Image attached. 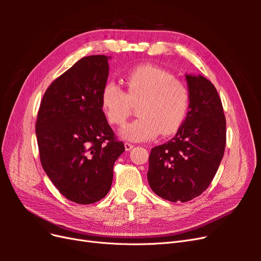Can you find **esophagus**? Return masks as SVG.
<instances>
[{
  "label": "esophagus",
  "instance_id": "34e87169",
  "mask_svg": "<svg viewBox=\"0 0 261 261\" xmlns=\"http://www.w3.org/2000/svg\"><path fill=\"white\" fill-rule=\"evenodd\" d=\"M124 146H125V149L127 150V151H129V150H132V149L134 148V145H132V144H129V143H125Z\"/></svg>",
  "mask_w": 261,
  "mask_h": 261
}]
</instances>
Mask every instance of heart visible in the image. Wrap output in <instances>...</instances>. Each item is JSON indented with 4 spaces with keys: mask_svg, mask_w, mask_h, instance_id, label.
<instances>
[{
    "mask_svg": "<svg viewBox=\"0 0 261 261\" xmlns=\"http://www.w3.org/2000/svg\"><path fill=\"white\" fill-rule=\"evenodd\" d=\"M126 93L114 82L101 90V107L110 124L121 126L127 120L132 105L140 102L139 118L126 125L121 136L130 141L153 139L175 133L186 116L189 94L184 83L168 70L145 64L132 68L125 76Z\"/></svg>",
    "mask_w": 261,
    "mask_h": 261,
    "instance_id": "1",
    "label": "heart"
}]
</instances>
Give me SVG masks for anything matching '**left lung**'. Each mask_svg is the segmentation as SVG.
Here are the masks:
<instances>
[{
    "mask_svg": "<svg viewBox=\"0 0 261 261\" xmlns=\"http://www.w3.org/2000/svg\"><path fill=\"white\" fill-rule=\"evenodd\" d=\"M189 110L176 135L151 149L147 177L154 194L186 202L206 191L222 160L226 122L213 84L201 75H186Z\"/></svg>",
    "mask_w": 261,
    "mask_h": 261,
    "instance_id": "obj_1",
    "label": "left lung"
}]
</instances>
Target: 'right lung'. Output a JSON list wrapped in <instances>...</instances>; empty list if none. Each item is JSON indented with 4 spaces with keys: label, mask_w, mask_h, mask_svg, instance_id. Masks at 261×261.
<instances>
[{
    "label": "right lung",
    "mask_w": 261,
    "mask_h": 261,
    "mask_svg": "<svg viewBox=\"0 0 261 261\" xmlns=\"http://www.w3.org/2000/svg\"><path fill=\"white\" fill-rule=\"evenodd\" d=\"M109 59L90 55L77 61L45 90L37 116L42 168L63 196L81 204L109 193L114 162L125 150L101 107Z\"/></svg>",
    "instance_id": "add662e5"
}]
</instances>
